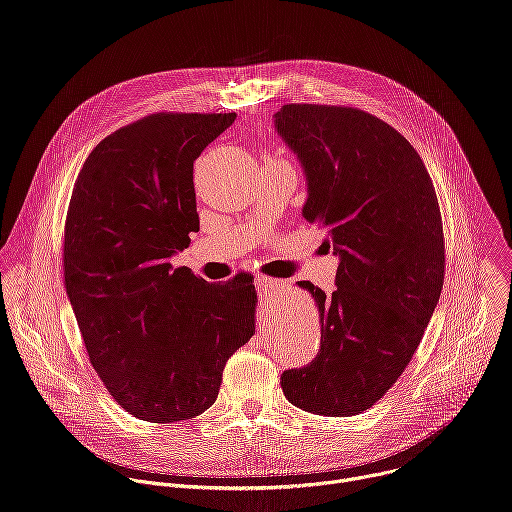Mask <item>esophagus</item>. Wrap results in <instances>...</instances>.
Masks as SVG:
<instances>
[{"instance_id":"34e87169","label":"esophagus","mask_w":512,"mask_h":512,"mask_svg":"<svg viewBox=\"0 0 512 512\" xmlns=\"http://www.w3.org/2000/svg\"><path fill=\"white\" fill-rule=\"evenodd\" d=\"M257 289H259V294H261L265 300H279L281 291H283V285H281L277 279L259 277V279H257Z\"/></svg>"}]
</instances>
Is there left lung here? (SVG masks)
I'll return each mask as SVG.
<instances>
[{
	"label": "left lung",
	"instance_id": "1",
	"mask_svg": "<svg viewBox=\"0 0 512 512\" xmlns=\"http://www.w3.org/2000/svg\"><path fill=\"white\" fill-rule=\"evenodd\" d=\"M273 125L306 176L302 214L338 257L330 296L298 281L316 302L322 342L308 367L281 375V389L304 411L358 415L403 375L440 302V204L413 145L371 113L291 103Z\"/></svg>",
	"mask_w": 512,
	"mask_h": 512
}]
</instances>
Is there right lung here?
I'll list each match as a JSON object with an SVG mask.
<instances>
[{
	"label": "right lung",
	"mask_w": 512,
	"mask_h": 512,
	"mask_svg": "<svg viewBox=\"0 0 512 512\" xmlns=\"http://www.w3.org/2000/svg\"><path fill=\"white\" fill-rule=\"evenodd\" d=\"M235 113H158L105 137L75 182L64 285L111 397L154 423L204 413L229 356L255 334L257 291L208 283L170 259L198 233L194 160Z\"/></svg>",
	"instance_id": "obj_1"
}]
</instances>
